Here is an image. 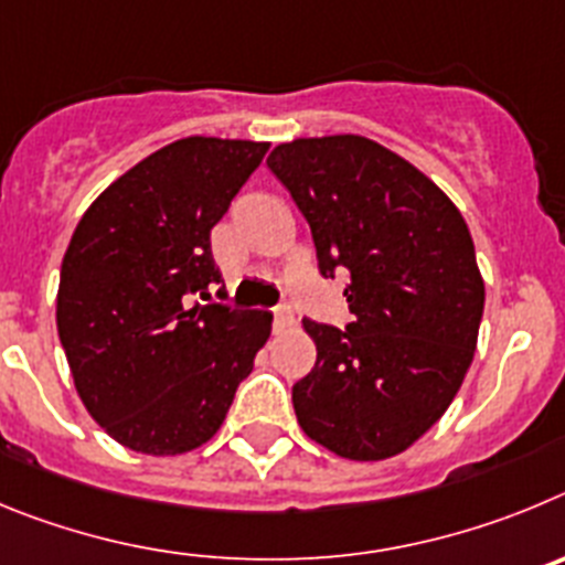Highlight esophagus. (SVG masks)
Segmentation results:
<instances>
[{"mask_svg": "<svg viewBox=\"0 0 565 565\" xmlns=\"http://www.w3.org/2000/svg\"><path fill=\"white\" fill-rule=\"evenodd\" d=\"M292 327H295L292 309H289V307L273 309V329H276V332H289Z\"/></svg>", "mask_w": 565, "mask_h": 565, "instance_id": "obj_1", "label": "esophagus"}]
</instances>
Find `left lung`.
I'll list each match as a JSON object with an SVG mask.
<instances>
[{
    "instance_id": "1",
    "label": "left lung",
    "mask_w": 565,
    "mask_h": 565,
    "mask_svg": "<svg viewBox=\"0 0 565 565\" xmlns=\"http://www.w3.org/2000/svg\"><path fill=\"white\" fill-rule=\"evenodd\" d=\"M267 166L309 222L320 273L352 278V323L303 320L318 360L292 385L298 425L343 459H391L434 428L472 363L484 278L465 216L369 137H298Z\"/></svg>"
}]
</instances>
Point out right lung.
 <instances>
[{
  "label": "right lung",
  "mask_w": 565,
  "mask_h": 565,
  "mask_svg": "<svg viewBox=\"0 0 565 565\" xmlns=\"http://www.w3.org/2000/svg\"><path fill=\"white\" fill-rule=\"evenodd\" d=\"M270 143L182 137L86 207L55 327L89 416L129 450L180 456L225 422L273 315L196 303L220 284L211 231Z\"/></svg>",
  "instance_id": "obj_1"
}]
</instances>
